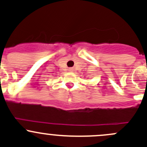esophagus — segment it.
Wrapping results in <instances>:
<instances>
[{
	"mask_svg": "<svg viewBox=\"0 0 147 147\" xmlns=\"http://www.w3.org/2000/svg\"><path fill=\"white\" fill-rule=\"evenodd\" d=\"M69 72H72V68H69Z\"/></svg>",
	"mask_w": 147,
	"mask_h": 147,
	"instance_id": "esophagus-1",
	"label": "esophagus"
}]
</instances>
